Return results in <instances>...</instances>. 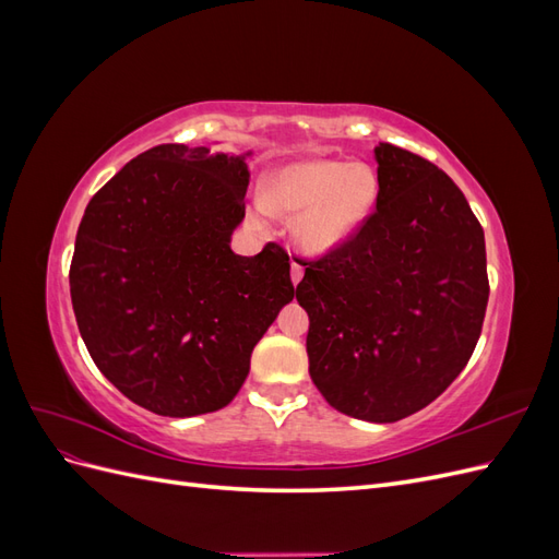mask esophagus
<instances>
[{"label":"esophagus","instance_id":"esophagus-1","mask_svg":"<svg viewBox=\"0 0 559 559\" xmlns=\"http://www.w3.org/2000/svg\"><path fill=\"white\" fill-rule=\"evenodd\" d=\"M300 280H302V265L296 263V261H292V282L298 284Z\"/></svg>","mask_w":559,"mask_h":559}]
</instances>
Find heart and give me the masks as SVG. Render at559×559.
<instances>
[{
  "label": "heart",
  "mask_w": 559,
  "mask_h": 559,
  "mask_svg": "<svg viewBox=\"0 0 559 559\" xmlns=\"http://www.w3.org/2000/svg\"><path fill=\"white\" fill-rule=\"evenodd\" d=\"M380 177L368 163L312 158L277 167L267 177L257 214L294 216L292 238L310 257L347 245L373 214Z\"/></svg>",
  "instance_id": "1"
}]
</instances>
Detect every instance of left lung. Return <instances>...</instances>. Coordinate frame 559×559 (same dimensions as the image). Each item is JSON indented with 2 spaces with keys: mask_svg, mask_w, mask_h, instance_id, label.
<instances>
[{
  "mask_svg": "<svg viewBox=\"0 0 559 559\" xmlns=\"http://www.w3.org/2000/svg\"><path fill=\"white\" fill-rule=\"evenodd\" d=\"M380 198L354 238L306 267L310 378L335 411L396 421L441 396L480 337L485 233L464 193L411 151L376 146Z\"/></svg>",
  "mask_w": 559,
  "mask_h": 559,
  "instance_id": "1",
  "label": "left lung"
}]
</instances>
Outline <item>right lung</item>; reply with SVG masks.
Returning <instances> with one entry per match:
<instances>
[{
    "instance_id": "right-lung-1",
    "label": "right lung",
    "mask_w": 559,
    "mask_h": 559,
    "mask_svg": "<svg viewBox=\"0 0 559 559\" xmlns=\"http://www.w3.org/2000/svg\"><path fill=\"white\" fill-rule=\"evenodd\" d=\"M160 144L88 202L70 292L95 366L132 403L165 417L228 405L257 343L294 300L289 257L230 249L245 218L247 158Z\"/></svg>"
}]
</instances>
